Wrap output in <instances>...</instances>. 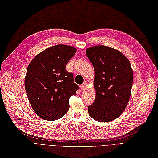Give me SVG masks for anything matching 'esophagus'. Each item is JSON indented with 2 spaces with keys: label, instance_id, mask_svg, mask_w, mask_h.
I'll list each match as a JSON object with an SVG mask.
<instances>
[{
  "label": "esophagus",
  "instance_id": "34e87169",
  "mask_svg": "<svg viewBox=\"0 0 158 158\" xmlns=\"http://www.w3.org/2000/svg\"><path fill=\"white\" fill-rule=\"evenodd\" d=\"M87 87H88V83L84 82L81 86H80V88H81V90H85L87 88Z\"/></svg>",
  "mask_w": 158,
  "mask_h": 158
}]
</instances>
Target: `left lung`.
Segmentation results:
<instances>
[{"instance_id":"obj_1","label":"left lung","mask_w":158,"mask_h":158,"mask_svg":"<svg viewBox=\"0 0 158 158\" xmlns=\"http://www.w3.org/2000/svg\"><path fill=\"white\" fill-rule=\"evenodd\" d=\"M94 69L95 101L88 106L89 116L99 122L119 117L131 96L133 70L130 62L119 50L97 45L86 49Z\"/></svg>"}]
</instances>
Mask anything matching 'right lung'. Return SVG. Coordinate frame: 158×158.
Returning <instances> with one entry per match:
<instances>
[{"instance_id":"obj_1","label":"right lung","mask_w":158,"mask_h":158,"mask_svg":"<svg viewBox=\"0 0 158 158\" xmlns=\"http://www.w3.org/2000/svg\"><path fill=\"white\" fill-rule=\"evenodd\" d=\"M66 45L50 47L38 53L27 68L24 85L28 100L39 117L48 121L59 119L69 109V98L79 87L66 66L76 53Z\"/></svg>"}]
</instances>
